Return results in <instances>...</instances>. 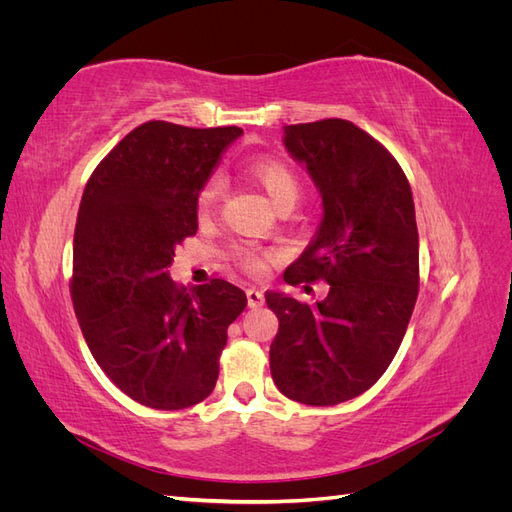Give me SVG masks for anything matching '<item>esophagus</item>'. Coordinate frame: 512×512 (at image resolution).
Segmentation results:
<instances>
[{
	"instance_id": "1",
	"label": "esophagus",
	"mask_w": 512,
	"mask_h": 512,
	"mask_svg": "<svg viewBox=\"0 0 512 512\" xmlns=\"http://www.w3.org/2000/svg\"><path fill=\"white\" fill-rule=\"evenodd\" d=\"M247 305H250L252 309H258L265 305V294H262V290L258 288H247Z\"/></svg>"
}]
</instances>
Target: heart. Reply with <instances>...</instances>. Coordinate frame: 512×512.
<instances>
[{"mask_svg": "<svg viewBox=\"0 0 512 512\" xmlns=\"http://www.w3.org/2000/svg\"><path fill=\"white\" fill-rule=\"evenodd\" d=\"M250 175L254 177V181L260 185V188L267 192V196L271 198V203L275 207H280L282 203H288V200L297 203L301 185H299L297 175H294L286 164L271 160V158H260L250 164ZM222 190H224L222 177L220 175L209 177L203 185V190H200V194H198V211L207 215L215 205H218ZM235 256L239 260V265L250 273H258V271H262V267H265L260 252L252 250V247H239Z\"/></svg>", "mask_w": 512, "mask_h": 512, "instance_id": "1", "label": "heart"}]
</instances>
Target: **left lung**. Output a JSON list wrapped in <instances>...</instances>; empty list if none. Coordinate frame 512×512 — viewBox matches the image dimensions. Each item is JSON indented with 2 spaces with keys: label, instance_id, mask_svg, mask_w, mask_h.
I'll return each mask as SVG.
<instances>
[{
  "label": "left lung",
  "instance_id": "left-lung-1",
  "mask_svg": "<svg viewBox=\"0 0 512 512\" xmlns=\"http://www.w3.org/2000/svg\"><path fill=\"white\" fill-rule=\"evenodd\" d=\"M286 151L312 177L322 220L286 284L327 280V299H265L280 329L271 376L288 399L337 406L391 365L418 294V230L410 183L397 160L344 119L284 126Z\"/></svg>",
  "mask_w": 512,
  "mask_h": 512
}]
</instances>
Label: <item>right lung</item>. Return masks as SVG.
Here are the masks:
<instances>
[{
    "label": "right lung",
    "instance_id": "add662e5",
    "mask_svg": "<svg viewBox=\"0 0 512 512\" xmlns=\"http://www.w3.org/2000/svg\"><path fill=\"white\" fill-rule=\"evenodd\" d=\"M241 128L147 121L89 177L74 230L72 301L96 363L138 404L190 408L211 395L245 292L179 288L175 247L198 230V194Z\"/></svg>",
    "mask_w": 512,
    "mask_h": 512
}]
</instances>
